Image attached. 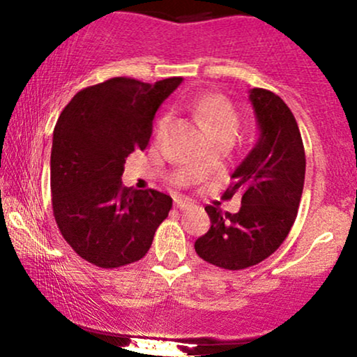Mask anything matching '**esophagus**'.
I'll use <instances>...</instances> for the list:
<instances>
[{
  "label": "esophagus",
  "mask_w": 357,
  "mask_h": 357,
  "mask_svg": "<svg viewBox=\"0 0 357 357\" xmlns=\"http://www.w3.org/2000/svg\"><path fill=\"white\" fill-rule=\"evenodd\" d=\"M175 206L178 207V209H187V207L192 206V202L189 199H183V197H177L175 199Z\"/></svg>",
  "instance_id": "obj_1"
}]
</instances>
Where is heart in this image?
<instances>
[{
  "mask_svg": "<svg viewBox=\"0 0 357 357\" xmlns=\"http://www.w3.org/2000/svg\"><path fill=\"white\" fill-rule=\"evenodd\" d=\"M190 109L200 125L209 131V135L219 133V131H234L236 133L239 126L238 111L222 96H202L190 104ZM168 125H170V116H163L158 121L157 135L162 136L165 133Z\"/></svg>",
  "mask_w": 357,
  "mask_h": 357,
  "instance_id": "heart-1",
  "label": "heart"
}]
</instances>
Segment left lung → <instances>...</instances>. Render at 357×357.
Segmentation results:
<instances>
[{"label":"left lung","mask_w":357,"mask_h":357,"mask_svg":"<svg viewBox=\"0 0 357 357\" xmlns=\"http://www.w3.org/2000/svg\"><path fill=\"white\" fill-rule=\"evenodd\" d=\"M259 136L232 172L224 199L241 195L236 214L207 206L211 229L195 241L204 261L224 270L261 263L285 241L294 226L305 180V150L295 116L271 91H250Z\"/></svg>","instance_id":"1"}]
</instances>
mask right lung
Segmentation results:
<instances>
[{
    "label": "right lung",
    "instance_id": "1",
    "mask_svg": "<svg viewBox=\"0 0 357 357\" xmlns=\"http://www.w3.org/2000/svg\"><path fill=\"white\" fill-rule=\"evenodd\" d=\"M182 82L131 77L79 91L60 113L50 155L54 218L82 259L99 268L138 261L172 209L163 192L123 187L128 155L145 150L158 107Z\"/></svg>",
    "mask_w": 357,
    "mask_h": 357
}]
</instances>
